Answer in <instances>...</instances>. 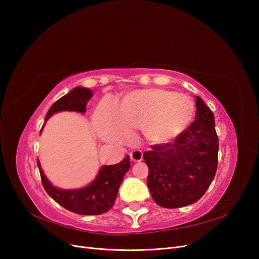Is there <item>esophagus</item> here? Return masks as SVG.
Listing matches in <instances>:
<instances>
[{
	"label": "esophagus",
	"mask_w": 259,
	"mask_h": 259,
	"mask_svg": "<svg viewBox=\"0 0 259 259\" xmlns=\"http://www.w3.org/2000/svg\"><path fill=\"white\" fill-rule=\"evenodd\" d=\"M131 160L134 162H140L143 160V151L138 150V149H135V150H132L130 153Z\"/></svg>",
	"instance_id": "34e87169"
}]
</instances>
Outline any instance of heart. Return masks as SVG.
<instances>
[{
  "instance_id": "b5f03b06",
  "label": "heart",
  "mask_w": 259,
  "mask_h": 259,
  "mask_svg": "<svg viewBox=\"0 0 259 259\" xmlns=\"http://www.w3.org/2000/svg\"><path fill=\"white\" fill-rule=\"evenodd\" d=\"M193 100L174 91L149 89L134 91L116 107L104 99L95 112L98 134L110 142H124L133 131H143L153 143H167L178 137L193 120Z\"/></svg>"
}]
</instances>
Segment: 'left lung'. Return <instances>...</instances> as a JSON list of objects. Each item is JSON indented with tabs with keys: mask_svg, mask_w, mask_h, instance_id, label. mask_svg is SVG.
I'll return each instance as SVG.
<instances>
[{
	"mask_svg": "<svg viewBox=\"0 0 259 259\" xmlns=\"http://www.w3.org/2000/svg\"><path fill=\"white\" fill-rule=\"evenodd\" d=\"M218 147L214 114L197 96L195 120L183 134L144 153L147 185L156 204L178 208L200 200L215 177Z\"/></svg>",
	"mask_w": 259,
	"mask_h": 259,
	"instance_id": "left-lung-1",
	"label": "left lung"
}]
</instances>
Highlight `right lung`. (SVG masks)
I'll use <instances>...</instances> for the list:
<instances>
[{
    "label": "right lung",
    "instance_id": "right-lung-1",
    "mask_svg": "<svg viewBox=\"0 0 259 259\" xmlns=\"http://www.w3.org/2000/svg\"><path fill=\"white\" fill-rule=\"evenodd\" d=\"M92 97L93 93L90 89H73L67 95L59 98L50 108L45 116V122L54 113L59 111H76L85 113L86 105ZM130 156L126 155L120 163L101 167L96 179L88 187L74 190H64L54 187L49 182V179L43 173L40 162L37 160V167L40 170L45 191L59 205L72 213L80 215H100L110 209L114 204L123 177L130 169Z\"/></svg>",
    "mask_w": 259,
    "mask_h": 259
}]
</instances>
